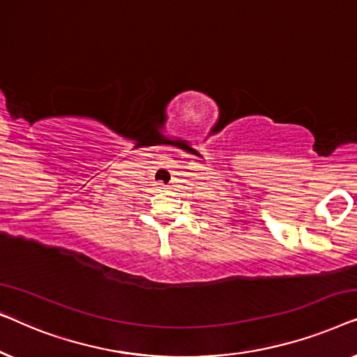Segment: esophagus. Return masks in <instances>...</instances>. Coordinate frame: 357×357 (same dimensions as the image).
Returning <instances> with one entry per match:
<instances>
[{
    "label": "esophagus",
    "mask_w": 357,
    "mask_h": 357,
    "mask_svg": "<svg viewBox=\"0 0 357 357\" xmlns=\"http://www.w3.org/2000/svg\"><path fill=\"white\" fill-rule=\"evenodd\" d=\"M158 188L160 190V192H164V190H167V185H164V183H158Z\"/></svg>",
    "instance_id": "obj_1"
}]
</instances>
